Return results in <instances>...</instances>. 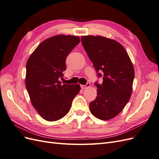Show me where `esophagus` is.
I'll use <instances>...</instances> for the list:
<instances>
[{"label":"esophagus","instance_id":"1","mask_svg":"<svg viewBox=\"0 0 159 159\" xmlns=\"http://www.w3.org/2000/svg\"><path fill=\"white\" fill-rule=\"evenodd\" d=\"M90 84L89 83H87L86 85H81V88L82 89H86V88H88L90 87Z\"/></svg>","mask_w":159,"mask_h":159}]
</instances>
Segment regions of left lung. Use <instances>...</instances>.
<instances>
[{"label":"left lung","instance_id":"8db88e82","mask_svg":"<svg viewBox=\"0 0 159 159\" xmlns=\"http://www.w3.org/2000/svg\"><path fill=\"white\" fill-rule=\"evenodd\" d=\"M81 44L98 73L103 71V82L95 83L97 98L89 109L101 120L114 118L125 107L131 96L134 71L123 46L113 39L101 36H81Z\"/></svg>","mask_w":159,"mask_h":159}]
</instances>
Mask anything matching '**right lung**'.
<instances>
[{
  "label": "right lung",
  "mask_w": 159,
  "mask_h": 159,
  "mask_svg": "<svg viewBox=\"0 0 159 159\" xmlns=\"http://www.w3.org/2000/svg\"><path fill=\"white\" fill-rule=\"evenodd\" d=\"M80 42V37L56 35L43 41L26 62L25 85L30 102L40 116L55 121L69 112L79 84H61L67 56Z\"/></svg>",
  "instance_id": "1"
}]
</instances>
